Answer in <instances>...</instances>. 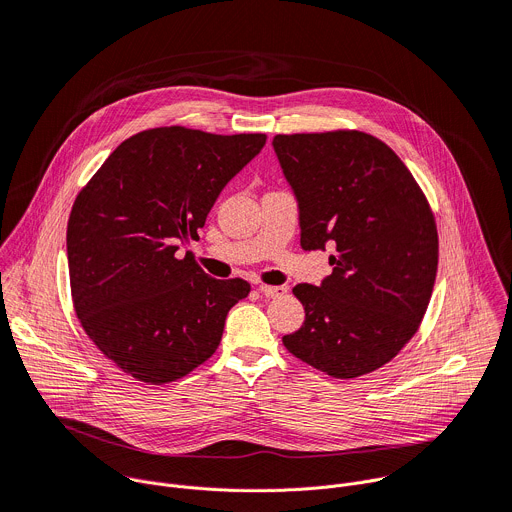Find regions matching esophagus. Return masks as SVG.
Returning a JSON list of instances; mask_svg holds the SVG:
<instances>
[{"label": "esophagus", "instance_id": "1", "mask_svg": "<svg viewBox=\"0 0 512 512\" xmlns=\"http://www.w3.org/2000/svg\"><path fill=\"white\" fill-rule=\"evenodd\" d=\"M259 291L265 298H281L283 294H287V287L285 285H259Z\"/></svg>", "mask_w": 512, "mask_h": 512}]
</instances>
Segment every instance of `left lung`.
<instances>
[{"mask_svg": "<svg viewBox=\"0 0 512 512\" xmlns=\"http://www.w3.org/2000/svg\"><path fill=\"white\" fill-rule=\"evenodd\" d=\"M273 150L298 198L302 249L336 251L322 285L294 287L306 320L283 346L336 379L373 373L413 338L429 306L437 273L429 202L369 133L275 135Z\"/></svg>", "mask_w": 512, "mask_h": 512, "instance_id": "1", "label": "left lung"}]
</instances>
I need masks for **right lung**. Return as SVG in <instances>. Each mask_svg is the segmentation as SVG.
Here are the masks:
<instances>
[{"label": "right lung", "mask_w": 512, "mask_h": 512, "mask_svg": "<svg viewBox=\"0 0 512 512\" xmlns=\"http://www.w3.org/2000/svg\"><path fill=\"white\" fill-rule=\"evenodd\" d=\"M265 133L180 125L125 139L72 204V304L95 346L137 381L186 377L221 344L245 279L208 277L192 253L214 200L265 145Z\"/></svg>", "instance_id": "1"}]
</instances>
